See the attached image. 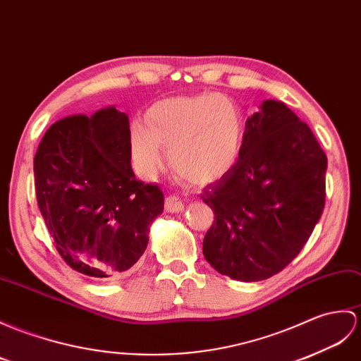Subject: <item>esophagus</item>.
<instances>
[{"label":"esophagus","instance_id":"34e87169","mask_svg":"<svg viewBox=\"0 0 361 361\" xmlns=\"http://www.w3.org/2000/svg\"><path fill=\"white\" fill-rule=\"evenodd\" d=\"M164 209H166V212H171V214L181 212L183 209H184V204H183V201L178 197L169 195V197L166 198V201H164Z\"/></svg>","mask_w":361,"mask_h":361}]
</instances>
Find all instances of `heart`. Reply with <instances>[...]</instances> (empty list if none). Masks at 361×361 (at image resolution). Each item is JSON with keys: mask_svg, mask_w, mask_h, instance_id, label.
I'll return each instance as SVG.
<instances>
[{"mask_svg": "<svg viewBox=\"0 0 361 361\" xmlns=\"http://www.w3.org/2000/svg\"><path fill=\"white\" fill-rule=\"evenodd\" d=\"M245 138L241 109L219 94L177 97L149 109L146 126H130V150L137 169L155 177L169 150L172 169L195 184H209L235 167Z\"/></svg>", "mask_w": 361, "mask_h": 361, "instance_id": "b5f03b06", "label": "heart"}]
</instances>
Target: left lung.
I'll list each match as a JSON object with an SVG mask.
<instances>
[{"mask_svg":"<svg viewBox=\"0 0 361 361\" xmlns=\"http://www.w3.org/2000/svg\"><path fill=\"white\" fill-rule=\"evenodd\" d=\"M326 166L309 126L286 104L263 102L246 120L235 167L201 195L215 215L203 241L206 262L240 281L283 271L323 214Z\"/></svg>","mask_w":361,"mask_h":361,"instance_id":"8db88e82","label":"left lung"}]
</instances>
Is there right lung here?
Listing matches in <instances>:
<instances>
[{
	"label": "right lung",
	"instance_id": "obj_1",
	"mask_svg": "<svg viewBox=\"0 0 361 361\" xmlns=\"http://www.w3.org/2000/svg\"><path fill=\"white\" fill-rule=\"evenodd\" d=\"M33 173L46 228L73 271L112 280L145 254L164 195L133 175L128 115L107 107L56 121L39 142Z\"/></svg>",
	"mask_w": 361,
	"mask_h": 361
}]
</instances>
